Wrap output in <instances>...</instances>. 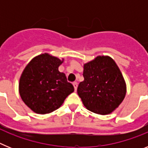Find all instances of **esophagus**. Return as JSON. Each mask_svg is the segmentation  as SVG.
I'll list each match as a JSON object with an SVG mask.
<instances>
[{
    "mask_svg": "<svg viewBox=\"0 0 148 148\" xmlns=\"http://www.w3.org/2000/svg\"><path fill=\"white\" fill-rule=\"evenodd\" d=\"M73 86H74V89H75V91L76 92L77 87H78V84H77V82H73Z\"/></svg>",
    "mask_w": 148,
    "mask_h": 148,
    "instance_id": "obj_1",
    "label": "esophagus"
}]
</instances>
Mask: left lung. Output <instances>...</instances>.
<instances>
[{
  "instance_id": "obj_1",
  "label": "left lung",
  "mask_w": 148,
  "mask_h": 148,
  "mask_svg": "<svg viewBox=\"0 0 148 148\" xmlns=\"http://www.w3.org/2000/svg\"><path fill=\"white\" fill-rule=\"evenodd\" d=\"M84 80L77 92L87 109L98 114L112 113L122 102L126 84L119 68L109 56H98L84 65Z\"/></svg>"
}]
</instances>
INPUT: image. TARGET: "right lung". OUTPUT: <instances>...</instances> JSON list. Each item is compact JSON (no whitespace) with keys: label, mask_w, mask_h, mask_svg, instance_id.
<instances>
[{"label":"right lung","mask_w":148,"mask_h":148,"mask_svg":"<svg viewBox=\"0 0 148 148\" xmlns=\"http://www.w3.org/2000/svg\"><path fill=\"white\" fill-rule=\"evenodd\" d=\"M62 62L44 53L34 58L23 70L19 92L23 102L35 113L46 114L56 110L74 91L64 73L58 71Z\"/></svg>","instance_id":"obj_1"}]
</instances>
